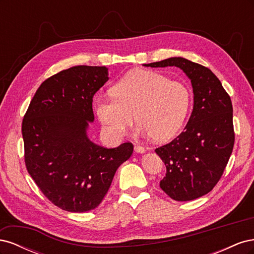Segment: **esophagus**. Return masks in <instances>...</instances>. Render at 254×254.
I'll return each instance as SVG.
<instances>
[{
	"label": "esophagus",
	"instance_id": "esophagus-1",
	"mask_svg": "<svg viewBox=\"0 0 254 254\" xmlns=\"http://www.w3.org/2000/svg\"><path fill=\"white\" fill-rule=\"evenodd\" d=\"M134 151L137 152V153H143V152H145V148L142 147V146L135 145V146H134Z\"/></svg>",
	"mask_w": 254,
	"mask_h": 254
}]
</instances>
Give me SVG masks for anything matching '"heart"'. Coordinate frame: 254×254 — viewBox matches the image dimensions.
I'll list each match as a JSON object with an SVG mask.
<instances>
[{
    "label": "heart",
    "mask_w": 254,
    "mask_h": 254,
    "mask_svg": "<svg viewBox=\"0 0 254 254\" xmlns=\"http://www.w3.org/2000/svg\"><path fill=\"white\" fill-rule=\"evenodd\" d=\"M111 93L95 96L93 108L107 132L115 137L126 134L134 113L137 135L170 141L181 130L190 106L186 84L155 71L128 73L114 84Z\"/></svg>",
    "instance_id": "obj_1"
}]
</instances>
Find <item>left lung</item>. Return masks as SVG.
I'll return each mask as SVG.
<instances>
[{
    "instance_id": "1",
    "label": "left lung",
    "mask_w": 254,
    "mask_h": 254,
    "mask_svg": "<svg viewBox=\"0 0 254 254\" xmlns=\"http://www.w3.org/2000/svg\"><path fill=\"white\" fill-rule=\"evenodd\" d=\"M177 66L191 83L194 106L183 132L156 152L166 166L160 188L177 201L209 193L224 173L234 145L231 98L214 73L182 57L144 64Z\"/></svg>"
}]
</instances>
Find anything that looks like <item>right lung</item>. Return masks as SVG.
I'll return each instance as SVG.
<instances>
[{
	"label": "right lung",
	"mask_w": 254,
	"mask_h": 254,
	"mask_svg": "<svg viewBox=\"0 0 254 254\" xmlns=\"http://www.w3.org/2000/svg\"><path fill=\"white\" fill-rule=\"evenodd\" d=\"M108 67L75 65L41 83L22 123L25 164L36 184L60 209H95L133 145L105 148L88 136L93 96L108 81Z\"/></svg>",
	"instance_id": "add662e5"
}]
</instances>
